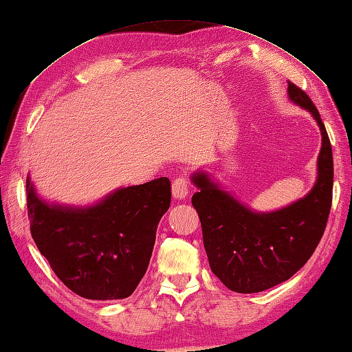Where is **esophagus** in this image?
Returning <instances> with one entry per match:
<instances>
[{"label":"esophagus","instance_id":"obj_1","mask_svg":"<svg viewBox=\"0 0 352 352\" xmlns=\"http://www.w3.org/2000/svg\"><path fill=\"white\" fill-rule=\"evenodd\" d=\"M189 195V184H188V178L184 177H178L172 183V197L174 199H184Z\"/></svg>","mask_w":352,"mask_h":352}]
</instances>
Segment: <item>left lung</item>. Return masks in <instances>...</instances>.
<instances>
[{
  "label": "left lung",
  "instance_id": "8db88e82",
  "mask_svg": "<svg viewBox=\"0 0 352 352\" xmlns=\"http://www.w3.org/2000/svg\"><path fill=\"white\" fill-rule=\"evenodd\" d=\"M288 99L313 116L322 135L318 177L305 197L272 212L253 210L197 170L192 206L203 227V243L215 276L232 292L259 293L290 279L307 264L325 230L333 199V151L311 99L288 82Z\"/></svg>",
  "mask_w": 352,
  "mask_h": 352
}]
</instances>
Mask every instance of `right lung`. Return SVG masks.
<instances>
[{"instance_id": "right-lung-1", "label": "right lung", "mask_w": 352, "mask_h": 352, "mask_svg": "<svg viewBox=\"0 0 352 352\" xmlns=\"http://www.w3.org/2000/svg\"><path fill=\"white\" fill-rule=\"evenodd\" d=\"M27 209L38 250L76 294L91 300L125 299L146 273L170 182L155 178L119 188L87 206L47 201L27 175Z\"/></svg>"}]
</instances>
